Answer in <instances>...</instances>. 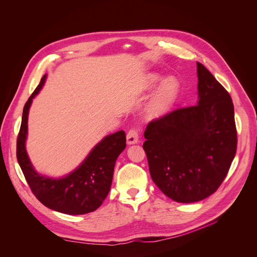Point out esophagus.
I'll return each instance as SVG.
<instances>
[{"instance_id": "34e87169", "label": "esophagus", "mask_w": 257, "mask_h": 257, "mask_svg": "<svg viewBox=\"0 0 257 257\" xmlns=\"http://www.w3.org/2000/svg\"><path fill=\"white\" fill-rule=\"evenodd\" d=\"M138 133L136 130L132 129L130 130L128 133H127V136H126V139H127V143L128 144H135L138 142Z\"/></svg>"}]
</instances>
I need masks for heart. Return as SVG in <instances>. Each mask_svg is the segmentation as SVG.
I'll return each mask as SVG.
<instances>
[{
	"label": "heart",
	"instance_id": "heart-1",
	"mask_svg": "<svg viewBox=\"0 0 257 257\" xmlns=\"http://www.w3.org/2000/svg\"><path fill=\"white\" fill-rule=\"evenodd\" d=\"M161 80H162L161 75L156 74V73H152V74L146 75L143 78L142 88L144 90H151ZM179 91H180V84L175 77L169 76L163 79L162 82L157 87L152 97L151 111L153 113H162L166 111V109H168L175 103L179 95Z\"/></svg>",
	"mask_w": 257,
	"mask_h": 257
}]
</instances>
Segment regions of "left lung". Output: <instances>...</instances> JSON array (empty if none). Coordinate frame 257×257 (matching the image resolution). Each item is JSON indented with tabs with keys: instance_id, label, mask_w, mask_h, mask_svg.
Instances as JSON below:
<instances>
[{
	"instance_id": "obj_1",
	"label": "left lung",
	"mask_w": 257,
	"mask_h": 257,
	"mask_svg": "<svg viewBox=\"0 0 257 257\" xmlns=\"http://www.w3.org/2000/svg\"><path fill=\"white\" fill-rule=\"evenodd\" d=\"M197 105L175 109L145 129L143 150L155 184L177 202L216 191L236 155L234 105L228 91L199 62Z\"/></svg>"
}]
</instances>
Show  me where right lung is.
<instances>
[{"label": "right lung", "mask_w": 257, "mask_h": 257, "mask_svg": "<svg viewBox=\"0 0 257 257\" xmlns=\"http://www.w3.org/2000/svg\"><path fill=\"white\" fill-rule=\"evenodd\" d=\"M45 74L26 101L19 135L17 161L35 197L47 207L66 214H84L97 209L111 189L114 168L126 148L123 130L104 136L96 143L81 164L62 177H51L36 171L26 151L28 115L33 98L45 85Z\"/></svg>", "instance_id": "add662e5"}]
</instances>
